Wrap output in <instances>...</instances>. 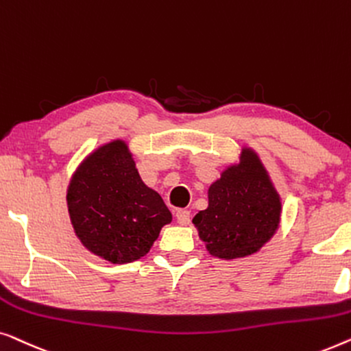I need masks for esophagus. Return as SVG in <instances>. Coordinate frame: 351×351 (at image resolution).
I'll list each match as a JSON object with an SVG mask.
<instances>
[{
  "instance_id": "obj_1",
  "label": "esophagus",
  "mask_w": 351,
  "mask_h": 351,
  "mask_svg": "<svg viewBox=\"0 0 351 351\" xmlns=\"http://www.w3.org/2000/svg\"><path fill=\"white\" fill-rule=\"evenodd\" d=\"M176 221L182 226L189 224L191 223V211L187 210H178L176 211Z\"/></svg>"
}]
</instances>
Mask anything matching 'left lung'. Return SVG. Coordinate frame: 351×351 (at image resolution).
Segmentation results:
<instances>
[{
    "label": "left lung",
    "instance_id": "obj_1",
    "mask_svg": "<svg viewBox=\"0 0 351 351\" xmlns=\"http://www.w3.org/2000/svg\"><path fill=\"white\" fill-rule=\"evenodd\" d=\"M281 202L254 151L223 171L208 189V208L192 219L210 254L245 258L263 248L280 224Z\"/></svg>",
    "mask_w": 351,
    "mask_h": 351
}]
</instances>
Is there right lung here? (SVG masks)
<instances>
[{
  "label": "right lung",
  "mask_w": 351,
  "mask_h": 351,
  "mask_svg": "<svg viewBox=\"0 0 351 351\" xmlns=\"http://www.w3.org/2000/svg\"><path fill=\"white\" fill-rule=\"evenodd\" d=\"M68 211L81 243L112 264L143 258L171 221L162 197L141 181L124 141L93 151L68 186Z\"/></svg>",
  "instance_id": "1"
}]
</instances>
